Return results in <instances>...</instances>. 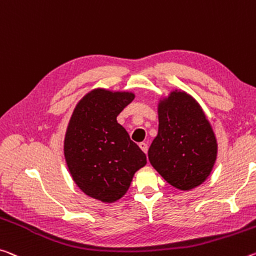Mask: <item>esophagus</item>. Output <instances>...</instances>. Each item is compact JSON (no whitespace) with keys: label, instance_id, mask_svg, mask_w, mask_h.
Returning a JSON list of instances; mask_svg holds the SVG:
<instances>
[{"label":"esophagus","instance_id":"1","mask_svg":"<svg viewBox=\"0 0 256 256\" xmlns=\"http://www.w3.org/2000/svg\"><path fill=\"white\" fill-rule=\"evenodd\" d=\"M139 147H140V149L142 150L144 154H147V152H148V144H146V142H140L139 144Z\"/></svg>","mask_w":256,"mask_h":256}]
</instances>
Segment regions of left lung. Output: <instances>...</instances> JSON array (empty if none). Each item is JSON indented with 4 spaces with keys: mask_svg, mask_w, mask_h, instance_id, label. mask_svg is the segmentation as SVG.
Instances as JSON below:
<instances>
[{
    "mask_svg": "<svg viewBox=\"0 0 256 256\" xmlns=\"http://www.w3.org/2000/svg\"><path fill=\"white\" fill-rule=\"evenodd\" d=\"M157 112L150 164L170 184L189 192L208 179L216 164L218 142L212 125L197 100L178 88L160 96Z\"/></svg>",
    "mask_w": 256,
    "mask_h": 256,
    "instance_id": "8db88e82",
    "label": "left lung"
}]
</instances>
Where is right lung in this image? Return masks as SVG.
I'll list each match as a JSON object with an SVG mask.
<instances>
[{"mask_svg":"<svg viewBox=\"0 0 256 256\" xmlns=\"http://www.w3.org/2000/svg\"><path fill=\"white\" fill-rule=\"evenodd\" d=\"M134 96L131 91L93 88L77 102L67 125L68 171L85 194L106 204L120 200L147 164L144 152L116 120Z\"/></svg>","mask_w":256,"mask_h":256,"instance_id":"obj_1","label":"right lung"}]
</instances>
